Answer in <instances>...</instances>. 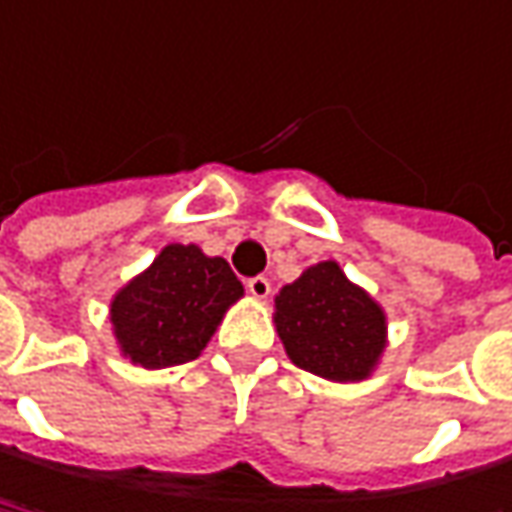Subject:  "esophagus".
I'll return each mask as SVG.
<instances>
[{
    "label": "esophagus",
    "instance_id": "34e87169",
    "mask_svg": "<svg viewBox=\"0 0 512 512\" xmlns=\"http://www.w3.org/2000/svg\"><path fill=\"white\" fill-rule=\"evenodd\" d=\"M246 290H249L255 299H266V296H269V290H272V284H269V278L257 275V278H249V281H246Z\"/></svg>",
    "mask_w": 512,
    "mask_h": 512
}]
</instances>
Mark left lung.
Segmentation results:
<instances>
[{
  "label": "left lung",
  "instance_id": "left-lung-1",
  "mask_svg": "<svg viewBox=\"0 0 512 512\" xmlns=\"http://www.w3.org/2000/svg\"><path fill=\"white\" fill-rule=\"evenodd\" d=\"M272 320L287 358L329 382L367 379L388 347L385 308L338 260H320L284 284Z\"/></svg>",
  "mask_w": 512,
  "mask_h": 512
}]
</instances>
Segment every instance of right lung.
Here are the masks:
<instances>
[{"label": "right lung", "mask_w": 512, "mask_h": 512, "mask_svg": "<svg viewBox=\"0 0 512 512\" xmlns=\"http://www.w3.org/2000/svg\"><path fill=\"white\" fill-rule=\"evenodd\" d=\"M243 293L225 257L204 255L195 243H168L109 302L118 353L145 370L186 364L201 356Z\"/></svg>", "instance_id": "right-lung-1"}]
</instances>
